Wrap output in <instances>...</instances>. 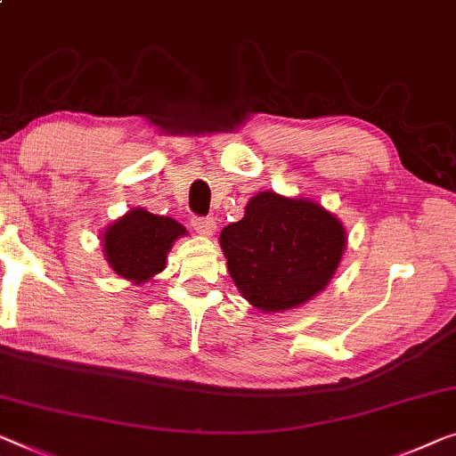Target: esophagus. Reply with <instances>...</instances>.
I'll return each instance as SVG.
<instances>
[{"mask_svg":"<svg viewBox=\"0 0 456 456\" xmlns=\"http://www.w3.org/2000/svg\"><path fill=\"white\" fill-rule=\"evenodd\" d=\"M192 227L196 229V233H200L202 237H213L216 231V221L210 219V216H194Z\"/></svg>","mask_w":456,"mask_h":456,"instance_id":"34e87169","label":"esophagus"}]
</instances>
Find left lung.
<instances>
[{"label":"left lung","mask_w":456,"mask_h":456,"mask_svg":"<svg viewBox=\"0 0 456 456\" xmlns=\"http://www.w3.org/2000/svg\"><path fill=\"white\" fill-rule=\"evenodd\" d=\"M229 274L262 314H284L328 287L348 243L342 221L317 200L264 190L221 231Z\"/></svg>","instance_id":"left-lung-1"}]
</instances>
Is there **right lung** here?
<instances>
[{"mask_svg":"<svg viewBox=\"0 0 456 456\" xmlns=\"http://www.w3.org/2000/svg\"><path fill=\"white\" fill-rule=\"evenodd\" d=\"M184 235H188L186 227L172 216L137 207L104 229L102 251L108 266L120 278L141 287L166 270L169 249Z\"/></svg>","mask_w":456,"mask_h":456,"instance_id":"right-lung-1","label":"right lung"}]
</instances>
